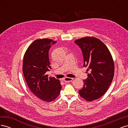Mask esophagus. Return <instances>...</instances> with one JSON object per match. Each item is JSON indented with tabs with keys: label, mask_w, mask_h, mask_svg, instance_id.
Instances as JSON below:
<instances>
[{
	"label": "esophagus",
	"mask_w": 128,
	"mask_h": 128,
	"mask_svg": "<svg viewBox=\"0 0 128 128\" xmlns=\"http://www.w3.org/2000/svg\"><path fill=\"white\" fill-rule=\"evenodd\" d=\"M73 80L72 78H70V77H65L63 79V80L65 82H71Z\"/></svg>",
	"instance_id": "34e87169"
}]
</instances>
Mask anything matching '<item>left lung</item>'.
<instances>
[{
    "mask_svg": "<svg viewBox=\"0 0 128 128\" xmlns=\"http://www.w3.org/2000/svg\"><path fill=\"white\" fill-rule=\"evenodd\" d=\"M82 50L84 67L88 78L79 90L80 96L88 102L100 98L107 91L114 75V63L107 46L96 37H86L75 41Z\"/></svg>",
    "mask_w": 128,
    "mask_h": 128,
    "instance_id": "left-lung-1",
    "label": "left lung"
}]
</instances>
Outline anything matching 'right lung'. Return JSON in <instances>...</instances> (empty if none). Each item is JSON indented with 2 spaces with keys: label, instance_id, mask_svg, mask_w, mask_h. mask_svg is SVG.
I'll list each match as a JSON object with an SVG mask.
<instances>
[{
  "label": "right lung",
  "instance_id": "obj_1",
  "mask_svg": "<svg viewBox=\"0 0 128 128\" xmlns=\"http://www.w3.org/2000/svg\"><path fill=\"white\" fill-rule=\"evenodd\" d=\"M56 42L48 38L35 40L26 50L23 61L22 71L29 89L37 97L48 102L59 96L61 89L59 80L46 74L51 69L49 50Z\"/></svg>",
  "mask_w": 128,
  "mask_h": 128
}]
</instances>
